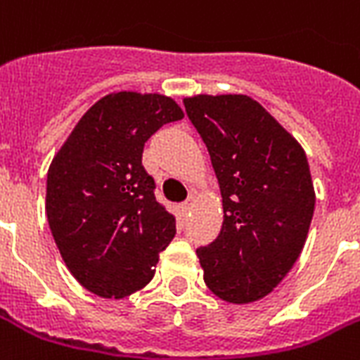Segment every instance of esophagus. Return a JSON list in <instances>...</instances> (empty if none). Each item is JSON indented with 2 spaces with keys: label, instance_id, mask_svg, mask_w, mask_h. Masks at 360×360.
<instances>
[{
  "label": "esophagus",
  "instance_id": "esophagus-1",
  "mask_svg": "<svg viewBox=\"0 0 360 360\" xmlns=\"http://www.w3.org/2000/svg\"><path fill=\"white\" fill-rule=\"evenodd\" d=\"M190 209H192V201H186V203H183V205H181V210H183V214L190 212Z\"/></svg>",
  "mask_w": 360,
  "mask_h": 360
}]
</instances>
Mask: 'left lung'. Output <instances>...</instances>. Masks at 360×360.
Instances as JSON below:
<instances>
[{
    "label": "left lung",
    "mask_w": 360,
    "mask_h": 360,
    "mask_svg": "<svg viewBox=\"0 0 360 360\" xmlns=\"http://www.w3.org/2000/svg\"><path fill=\"white\" fill-rule=\"evenodd\" d=\"M220 183L224 224L195 251L203 279L224 302L268 296L305 246L316 194L307 155L261 103L244 94L183 99Z\"/></svg>",
    "instance_id": "1"
}]
</instances>
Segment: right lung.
I'll use <instances>...</instances> for the list:
<instances>
[{"label":"right lung","mask_w":360,"mask_h":360,"mask_svg":"<svg viewBox=\"0 0 360 360\" xmlns=\"http://www.w3.org/2000/svg\"><path fill=\"white\" fill-rule=\"evenodd\" d=\"M183 116L168 96L112 92L81 116L49 165V229L70 274L96 296L122 300L144 288L175 236L142 151Z\"/></svg>","instance_id":"right-lung-1"}]
</instances>
